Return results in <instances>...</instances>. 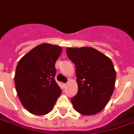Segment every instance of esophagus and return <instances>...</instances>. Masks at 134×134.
Returning a JSON list of instances; mask_svg holds the SVG:
<instances>
[{
    "mask_svg": "<svg viewBox=\"0 0 134 134\" xmlns=\"http://www.w3.org/2000/svg\"><path fill=\"white\" fill-rule=\"evenodd\" d=\"M63 85H64V87H66V85H67V83H63Z\"/></svg>",
    "mask_w": 134,
    "mask_h": 134,
    "instance_id": "esophagus-1",
    "label": "esophagus"
}]
</instances>
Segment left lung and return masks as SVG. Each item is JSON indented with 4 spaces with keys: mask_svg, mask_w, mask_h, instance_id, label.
Segmentation results:
<instances>
[{
    "mask_svg": "<svg viewBox=\"0 0 134 134\" xmlns=\"http://www.w3.org/2000/svg\"><path fill=\"white\" fill-rule=\"evenodd\" d=\"M75 65L78 93L73 107L83 115H96L105 108L115 89L116 71L111 59L92 47L66 49Z\"/></svg>",
    "mask_w": 134,
    "mask_h": 134,
    "instance_id": "left-lung-1",
    "label": "left lung"
}]
</instances>
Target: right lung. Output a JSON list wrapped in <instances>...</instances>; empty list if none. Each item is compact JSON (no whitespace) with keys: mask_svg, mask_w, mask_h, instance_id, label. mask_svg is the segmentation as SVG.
Segmentation results:
<instances>
[{"mask_svg":"<svg viewBox=\"0 0 134 134\" xmlns=\"http://www.w3.org/2000/svg\"><path fill=\"white\" fill-rule=\"evenodd\" d=\"M62 51L61 47L43 43L26 53L17 65L16 91L24 107L33 115L49 113L61 95L54 77L55 64Z\"/></svg>","mask_w":134,"mask_h":134,"instance_id":"1","label":"right lung"}]
</instances>
